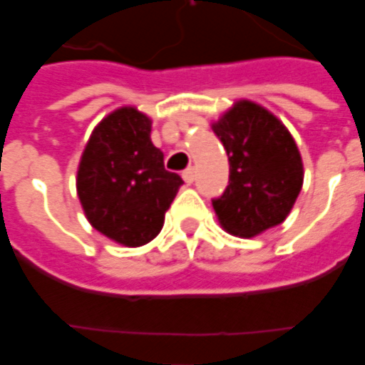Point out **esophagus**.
Wrapping results in <instances>:
<instances>
[{
	"label": "esophagus",
	"mask_w": 365,
	"mask_h": 365,
	"mask_svg": "<svg viewBox=\"0 0 365 365\" xmlns=\"http://www.w3.org/2000/svg\"><path fill=\"white\" fill-rule=\"evenodd\" d=\"M182 178H185L187 185H192V182H195V169L190 167V169L182 170Z\"/></svg>",
	"instance_id": "obj_1"
}]
</instances>
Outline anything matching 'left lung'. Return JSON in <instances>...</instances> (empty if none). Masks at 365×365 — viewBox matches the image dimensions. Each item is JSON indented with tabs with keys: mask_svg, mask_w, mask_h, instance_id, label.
I'll use <instances>...</instances> for the list:
<instances>
[{
	"mask_svg": "<svg viewBox=\"0 0 365 365\" xmlns=\"http://www.w3.org/2000/svg\"><path fill=\"white\" fill-rule=\"evenodd\" d=\"M212 129L230 161L228 187L212 200L220 224L242 237L281 224L302 187L301 153L285 125L265 108L240 100Z\"/></svg>",
	"mask_w": 365,
	"mask_h": 365,
	"instance_id": "8db88e82",
	"label": "left lung"
}]
</instances>
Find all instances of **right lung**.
Segmentation results:
<instances>
[{
	"label": "right lung",
	"mask_w": 365,
	"mask_h": 365,
	"mask_svg": "<svg viewBox=\"0 0 365 365\" xmlns=\"http://www.w3.org/2000/svg\"><path fill=\"white\" fill-rule=\"evenodd\" d=\"M180 185L182 178L165 169L151 141V120L135 108H120L96 125L76 177L88 222L128 247L161 232Z\"/></svg>",
	"instance_id": "add662e5"
}]
</instances>
